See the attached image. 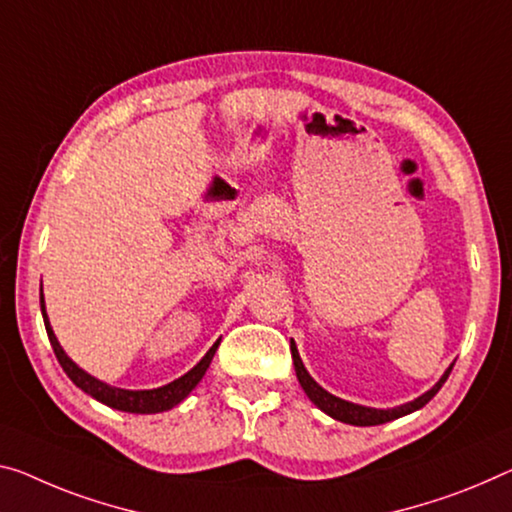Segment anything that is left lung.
<instances>
[{"instance_id": "left-lung-1", "label": "left lung", "mask_w": 512, "mask_h": 512, "mask_svg": "<svg viewBox=\"0 0 512 512\" xmlns=\"http://www.w3.org/2000/svg\"><path fill=\"white\" fill-rule=\"evenodd\" d=\"M290 352H293V364H295L297 380H300L306 396L311 398V403L316 405L318 410L325 412L327 416H332V419L341 421V423H350V426H380V423L400 419V416L421 410V407L426 405V403H430V400L435 398V393L442 389V384L448 380V375H451V368H453V364L448 366L446 371H444V375L439 377V382L435 384V387L428 389L426 393H421L419 398L410 400V403L398 405V407H387V410H377V407H366V405L350 403V400H343V398L334 396V393L325 391L316 380H313V377L309 375V371H306V368H304L302 357H300V352H297L295 341H290Z\"/></svg>"}]
</instances>
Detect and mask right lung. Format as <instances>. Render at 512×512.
I'll list each match as a JSON object with an SVG mask.
<instances>
[{
    "mask_svg": "<svg viewBox=\"0 0 512 512\" xmlns=\"http://www.w3.org/2000/svg\"><path fill=\"white\" fill-rule=\"evenodd\" d=\"M41 313H43L47 338H50L54 355H57L61 368H64L66 375L70 377V380H73L75 387H80L84 393H89L91 398H96L98 403H102V405L114 407V410H121V412H130V414L167 412V410H171V407H176L178 403H183V400L190 396L196 384L201 382V377L206 375L210 361H212V357H215V352L219 348V341H222V338H217V341L212 343V348L206 352V355H203V359L192 368V371L180 375L178 380H174V382L164 384V387L137 389V391L119 389V387H112V384L98 380V377L89 375L84 371V368L77 366L75 361L66 355L64 348H61V343L57 341V336H54V332H52L50 318H47L43 288H41Z\"/></svg>",
    "mask_w": 512,
    "mask_h": 512,
    "instance_id": "obj_1",
    "label": "right lung"
}]
</instances>
